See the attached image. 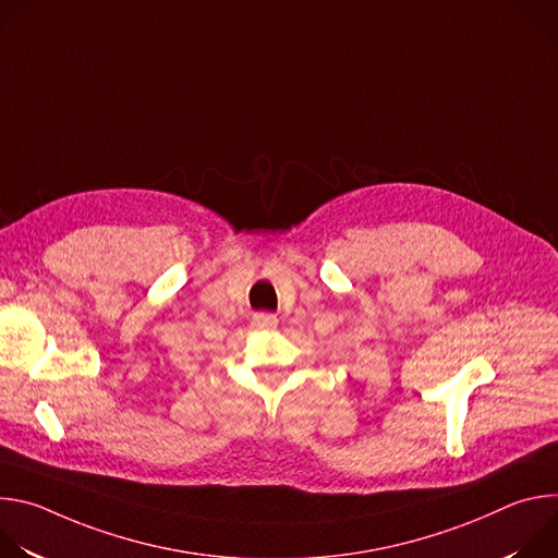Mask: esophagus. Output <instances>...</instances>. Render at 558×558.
Segmentation results:
<instances>
[{
    "mask_svg": "<svg viewBox=\"0 0 558 558\" xmlns=\"http://www.w3.org/2000/svg\"><path fill=\"white\" fill-rule=\"evenodd\" d=\"M254 327L256 329H265V331H269V329H276L278 327V317L274 315V313H254Z\"/></svg>",
    "mask_w": 558,
    "mask_h": 558,
    "instance_id": "34e87169",
    "label": "esophagus"
}]
</instances>
